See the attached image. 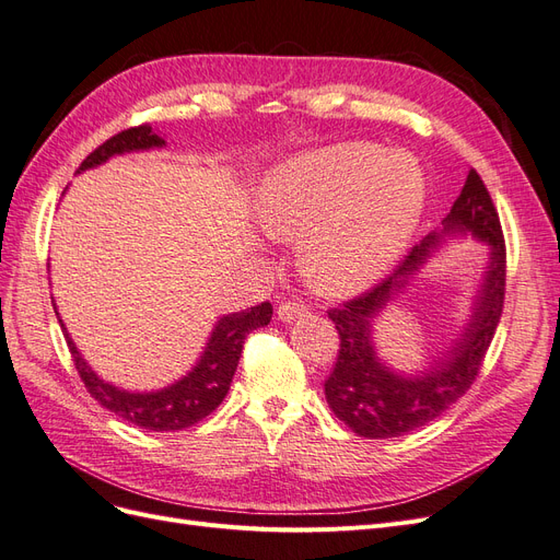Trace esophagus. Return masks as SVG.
Instances as JSON below:
<instances>
[{
    "instance_id": "1",
    "label": "esophagus",
    "mask_w": 560,
    "mask_h": 560,
    "mask_svg": "<svg viewBox=\"0 0 560 560\" xmlns=\"http://www.w3.org/2000/svg\"><path fill=\"white\" fill-rule=\"evenodd\" d=\"M303 315H308V306H306V303L296 301V299H287V301H282L280 306H278V317L282 322H294V319H299Z\"/></svg>"
}]
</instances>
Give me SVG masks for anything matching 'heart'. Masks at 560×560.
Here are the masks:
<instances>
[{
	"instance_id": "1",
	"label": "heart",
	"mask_w": 560,
	"mask_h": 560,
	"mask_svg": "<svg viewBox=\"0 0 560 560\" xmlns=\"http://www.w3.org/2000/svg\"><path fill=\"white\" fill-rule=\"evenodd\" d=\"M422 206L425 175L411 154L343 142L276 165L259 186L257 217L273 238H301V268L315 290L348 296L399 259Z\"/></svg>"
}]
</instances>
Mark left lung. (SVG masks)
I'll return each mask as SVG.
<instances>
[{
  "instance_id": "1",
  "label": "left lung",
  "mask_w": 560,
  "mask_h": 560,
  "mask_svg": "<svg viewBox=\"0 0 560 560\" xmlns=\"http://www.w3.org/2000/svg\"><path fill=\"white\" fill-rule=\"evenodd\" d=\"M471 234L489 245V266L464 334L420 375L406 377L389 370L373 346V319L402 293L410 278L446 237ZM506 252L498 210L483 179L469 171L460 196L444 217L442 229L416 245L393 276L362 296L329 311L341 346L334 371L325 381V397L338 420L360 436L389 439L413 432L442 416L479 376L486 350L493 341L504 303Z\"/></svg>"
}]
</instances>
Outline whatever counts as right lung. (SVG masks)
Returning <instances> with one entry per match:
<instances>
[{
  "mask_svg": "<svg viewBox=\"0 0 560 560\" xmlns=\"http://www.w3.org/2000/svg\"><path fill=\"white\" fill-rule=\"evenodd\" d=\"M156 147H165V140L151 126L144 124L138 128H128L124 132L114 135V138H109L105 144H100L93 154L86 156V161L79 165L77 173L103 165L112 156L130 154V151H147ZM56 315H58V308H56ZM270 315H273V306H270L268 301H264L254 308L219 317L196 366L173 385L154 389V393H130V389H121L100 378L89 366V362L81 358V352L77 350L72 336L67 334L62 319H60V327L65 329L67 346H70L79 376L83 385H86L91 397H95L100 406H105L107 411L116 413L118 418H124L142 430L177 432V430L196 425L198 420L210 416L217 406L224 401L235 369H238V360H241L247 334L259 327H266L270 322Z\"/></svg>",
  "mask_w": 560,
  "mask_h": 560,
  "instance_id": "right-lung-1",
  "label": "right lung"
}]
</instances>
